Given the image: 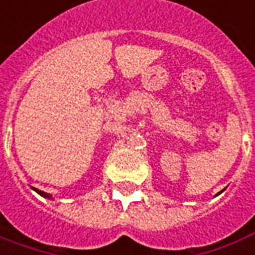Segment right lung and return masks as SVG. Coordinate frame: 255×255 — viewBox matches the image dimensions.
Segmentation results:
<instances>
[{
    "label": "right lung",
    "mask_w": 255,
    "mask_h": 255,
    "mask_svg": "<svg viewBox=\"0 0 255 255\" xmlns=\"http://www.w3.org/2000/svg\"><path fill=\"white\" fill-rule=\"evenodd\" d=\"M35 191H36V192H38V193H39L40 196L47 197V199H51V197H52V196H51V195H50V193H46V192H43V191H39V189H35Z\"/></svg>",
    "instance_id": "add662e5"
}]
</instances>
